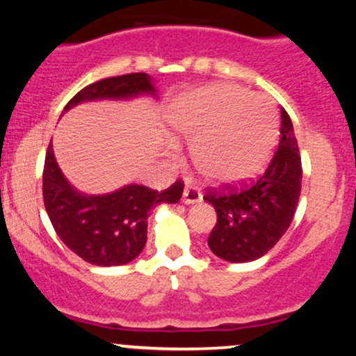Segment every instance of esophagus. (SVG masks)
<instances>
[{
  "label": "esophagus",
  "mask_w": 356,
  "mask_h": 356,
  "mask_svg": "<svg viewBox=\"0 0 356 356\" xmlns=\"http://www.w3.org/2000/svg\"><path fill=\"white\" fill-rule=\"evenodd\" d=\"M201 201H202V194L195 189V187L187 186L186 189H184V192H182V202L184 204H187V206H189V204H197Z\"/></svg>",
  "instance_id": "34e87169"
}]
</instances>
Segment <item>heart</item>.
Segmentation results:
<instances>
[{"label": "heart", "mask_w": 356, "mask_h": 356, "mask_svg": "<svg viewBox=\"0 0 356 356\" xmlns=\"http://www.w3.org/2000/svg\"><path fill=\"white\" fill-rule=\"evenodd\" d=\"M167 124L177 137L195 140V167L219 186L257 177L277 138L276 112L268 97L227 83L184 93L167 113ZM169 145L175 149L174 142Z\"/></svg>", "instance_id": "heart-1"}]
</instances>
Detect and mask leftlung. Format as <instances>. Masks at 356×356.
Masks as SVG:
<instances>
[{
  "label": "left lung",
  "mask_w": 356,
  "mask_h": 356,
  "mask_svg": "<svg viewBox=\"0 0 356 356\" xmlns=\"http://www.w3.org/2000/svg\"><path fill=\"white\" fill-rule=\"evenodd\" d=\"M301 177L295 130L291 118L281 108L280 147L266 172L241 191L204 195L218 214L207 239L211 251L229 263H249L266 254L295 218Z\"/></svg>",
  "instance_id": "obj_1"
}]
</instances>
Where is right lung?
<instances>
[{"label":"right lung","instance_id":"1","mask_svg":"<svg viewBox=\"0 0 356 356\" xmlns=\"http://www.w3.org/2000/svg\"><path fill=\"white\" fill-rule=\"evenodd\" d=\"M157 99L154 79L147 73L112 76L80 90L65 105L63 113L97 100ZM182 182L165 191L127 184L108 194H85L72 186L56 164L50 142L43 169V201L53 227L65 246L95 266H120L134 261L147 243V218L157 204L179 202Z\"/></svg>","mask_w":356,"mask_h":356}]
</instances>
